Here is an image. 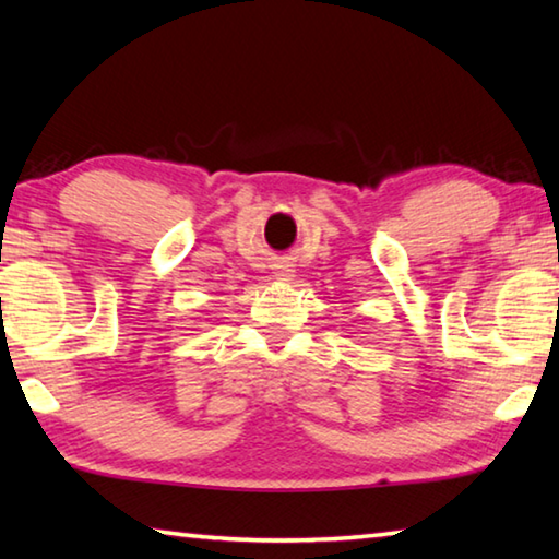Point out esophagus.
I'll return each instance as SVG.
<instances>
[{
  "label": "esophagus",
  "mask_w": 559,
  "mask_h": 559,
  "mask_svg": "<svg viewBox=\"0 0 559 559\" xmlns=\"http://www.w3.org/2000/svg\"><path fill=\"white\" fill-rule=\"evenodd\" d=\"M289 267H292V264H285V267H280L277 277H280V280H289V277H292V272H295V270H289Z\"/></svg>",
  "instance_id": "1"
}]
</instances>
